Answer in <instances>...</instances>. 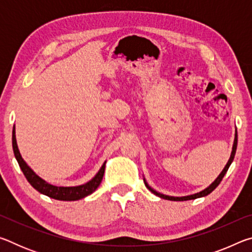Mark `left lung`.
Returning <instances> with one entry per match:
<instances>
[{
  "label": "left lung",
  "mask_w": 252,
  "mask_h": 252,
  "mask_svg": "<svg viewBox=\"0 0 252 252\" xmlns=\"http://www.w3.org/2000/svg\"><path fill=\"white\" fill-rule=\"evenodd\" d=\"M237 146H238V133H237V129L236 131H234V140H233V144H232V151H231V155H230V158L229 160L227 162V164H225V167L223 168L222 171H221V173L219 174L218 177H217V179L215 181H213L210 186L207 187L206 189H203L202 191H200V192H197V193H193V194H190V195H185V197H173V195H167V194H163L161 192H158L157 190L153 189V188L151 186H149V183L147 182L146 178L143 177V181H144V185H146V187L148 188L149 190L151 191V192L153 194L158 195V197H160L162 199H165V200H171V201H186V200H193V199H197V198H201V197H206V195L210 194L213 190L216 189L217 187L219 186V183L221 182V180H222L224 174L227 173L228 169L230 165H231L232 161L234 159V156H236V151H237Z\"/></svg>",
  "instance_id": "obj_1"
}]
</instances>
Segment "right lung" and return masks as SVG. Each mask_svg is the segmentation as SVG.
I'll return each mask as SVG.
<instances>
[{"instance_id": "add662e5", "label": "right lung", "mask_w": 252, "mask_h": 252, "mask_svg": "<svg viewBox=\"0 0 252 252\" xmlns=\"http://www.w3.org/2000/svg\"><path fill=\"white\" fill-rule=\"evenodd\" d=\"M12 147H13V152L15 156V159L18 161L21 170H22L23 174L27 178V180L30 182L34 189L39 191L40 193L48 195L50 198H53L55 200H61V201H75V200L83 199L88 197L89 194L94 192L97 189V187L100 186L103 178L104 170H105V163L106 161L102 164L99 171L93 177L90 181L81 186L75 187H58L53 186L51 183L46 182L41 177L33 171V170L29 167L27 162L21 156L18 143H16V136H15V126H13V132H12Z\"/></svg>"}]
</instances>
